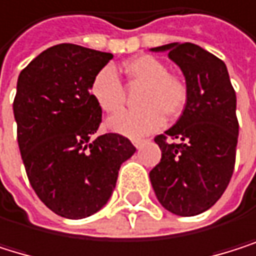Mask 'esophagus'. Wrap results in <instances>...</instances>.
<instances>
[{"mask_svg":"<svg viewBox=\"0 0 256 256\" xmlns=\"http://www.w3.org/2000/svg\"><path fill=\"white\" fill-rule=\"evenodd\" d=\"M145 142H146L145 138H134V140H132V145H134L137 150H140V148H142V146L145 145Z\"/></svg>","mask_w":256,"mask_h":256,"instance_id":"esophagus-1","label":"esophagus"}]
</instances>
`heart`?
Segmentation results:
<instances>
[{
    "label": "heart",
    "instance_id": "b5f03b06",
    "mask_svg": "<svg viewBox=\"0 0 256 256\" xmlns=\"http://www.w3.org/2000/svg\"><path fill=\"white\" fill-rule=\"evenodd\" d=\"M124 70L126 76L144 88L137 96V110H125L108 119V128L126 137H142L154 132L164 124L166 118H177L183 112L189 92L188 85L170 73L164 64L144 54L128 60ZM90 93L98 106L105 112H116L125 100L124 85L112 67L106 66L92 80Z\"/></svg>",
    "mask_w": 256,
    "mask_h": 256
}]
</instances>
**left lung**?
Instances as JSON below:
<instances>
[{
  "label": "left lung",
  "instance_id": "left-lung-1",
  "mask_svg": "<svg viewBox=\"0 0 256 256\" xmlns=\"http://www.w3.org/2000/svg\"><path fill=\"white\" fill-rule=\"evenodd\" d=\"M151 50L170 52L189 92L180 119L154 138L162 158L150 172L151 184L166 210L194 216L218 202L234 174L238 142L235 90L226 64L196 44L172 42Z\"/></svg>",
  "mask_w": 256,
  "mask_h": 256
}]
</instances>
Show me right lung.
<instances>
[{"mask_svg": "<svg viewBox=\"0 0 256 256\" xmlns=\"http://www.w3.org/2000/svg\"><path fill=\"white\" fill-rule=\"evenodd\" d=\"M111 53L58 44L20 73L14 114L32 188L54 214L79 220L100 210L116 188L120 164L136 148L120 134L93 137L102 110L90 93Z\"/></svg>", "mask_w": 256, "mask_h": 256, "instance_id": "add662e5", "label": "right lung"}]
</instances>
